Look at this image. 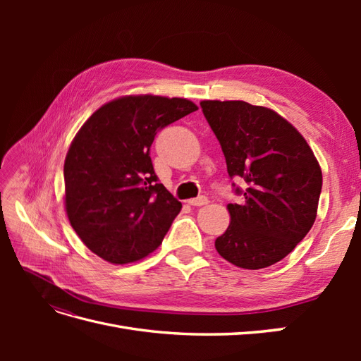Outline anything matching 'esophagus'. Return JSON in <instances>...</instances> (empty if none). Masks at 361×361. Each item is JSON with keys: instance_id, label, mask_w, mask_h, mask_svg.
Instances as JSON below:
<instances>
[{"instance_id": "34e87169", "label": "esophagus", "mask_w": 361, "mask_h": 361, "mask_svg": "<svg viewBox=\"0 0 361 361\" xmlns=\"http://www.w3.org/2000/svg\"><path fill=\"white\" fill-rule=\"evenodd\" d=\"M188 203H190L191 206H203V204L209 203V200H207V197H204V195H200V197H197V199L188 200Z\"/></svg>"}]
</instances>
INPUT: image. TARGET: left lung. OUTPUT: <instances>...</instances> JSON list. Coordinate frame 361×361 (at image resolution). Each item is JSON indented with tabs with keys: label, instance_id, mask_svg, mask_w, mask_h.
Instances as JSON below:
<instances>
[{
	"label": "left lung",
	"instance_id": "1",
	"mask_svg": "<svg viewBox=\"0 0 361 361\" xmlns=\"http://www.w3.org/2000/svg\"><path fill=\"white\" fill-rule=\"evenodd\" d=\"M231 178L247 182L228 203L231 224L215 239L218 255L244 269L277 264L312 228L322 171L307 141L286 118L244 101H202ZM235 187V185H233Z\"/></svg>",
	"mask_w": 361,
	"mask_h": 361
}]
</instances>
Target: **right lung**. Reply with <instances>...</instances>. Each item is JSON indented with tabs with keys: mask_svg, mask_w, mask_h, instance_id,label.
I'll return each mask as SVG.
<instances>
[{
	"mask_svg": "<svg viewBox=\"0 0 361 361\" xmlns=\"http://www.w3.org/2000/svg\"><path fill=\"white\" fill-rule=\"evenodd\" d=\"M195 110L182 97L123 96L81 126L64 159V206L94 255L123 265L161 245L182 203L158 182L150 146L159 129Z\"/></svg>",
	"mask_w": 361,
	"mask_h": 361,
	"instance_id": "1",
	"label": "right lung"
}]
</instances>
